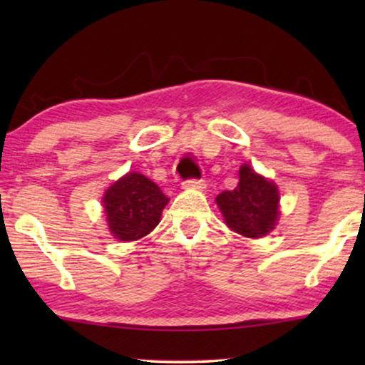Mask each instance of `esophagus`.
I'll use <instances>...</instances> for the list:
<instances>
[{
  "label": "esophagus",
  "mask_w": 365,
  "mask_h": 365,
  "mask_svg": "<svg viewBox=\"0 0 365 365\" xmlns=\"http://www.w3.org/2000/svg\"><path fill=\"white\" fill-rule=\"evenodd\" d=\"M182 187L184 189H197V191H202V189L206 187V184H204L202 179H187V181L182 182Z\"/></svg>",
  "instance_id": "esophagus-1"
}]
</instances>
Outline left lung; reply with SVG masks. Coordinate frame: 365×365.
<instances>
[{
    "label": "left lung",
    "instance_id": "obj_1",
    "mask_svg": "<svg viewBox=\"0 0 365 365\" xmlns=\"http://www.w3.org/2000/svg\"><path fill=\"white\" fill-rule=\"evenodd\" d=\"M279 189L257 174L249 164L239 169V182L232 191L216 197L224 221L234 232L246 237H264L276 227L279 219Z\"/></svg>",
    "mask_w": 365,
    "mask_h": 365
}]
</instances>
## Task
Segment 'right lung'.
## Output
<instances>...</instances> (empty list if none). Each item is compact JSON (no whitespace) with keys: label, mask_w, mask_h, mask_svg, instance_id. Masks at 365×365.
Wrapping results in <instances>:
<instances>
[{"label":"right lung","mask_w":365,"mask_h":365,"mask_svg":"<svg viewBox=\"0 0 365 365\" xmlns=\"http://www.w3.org/2000/svg\"><path fill=\"white\" fill-rule=\"evenodd\" d=\"M169 197L139 173H128L108 187L103 197L109 231L119 241H138L161 221Z\"/></svg>","instance_id":"obj_1"}]
</instances>
